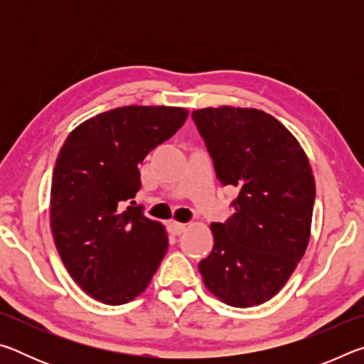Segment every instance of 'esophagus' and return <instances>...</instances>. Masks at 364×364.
Returning <instances> with one entry per match:
<instances>
[{"label": "esophagus", "mask_w": 364, "mask_h": 364, "mask_svg": "<svg viewBox=\"0 0 364 364\" xmlns=\"http://www.w3.org/2000/svg\"><path fill=\"white\" fill-rule=\"evenodd\" d=\"M186 226H188V225H184V223H178V221H171V223L168 225L171 234H175V236H180L181 232L186 231Z\"/></svg>", "instance_id": "esophagus-1"}]
</instances>
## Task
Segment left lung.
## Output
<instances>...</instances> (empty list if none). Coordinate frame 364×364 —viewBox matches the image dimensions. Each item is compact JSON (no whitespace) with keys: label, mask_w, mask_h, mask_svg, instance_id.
Here are the masks:
<instances>
[{"label":"left lung","mask_w":364,"mask_h":364,"mask_svg":"<svg viewBox=\"0 0 364 364\" xmlns=\"http://www.w3.org/2000/svg\"><path fill=\"white\" fill-rule=\"evenodd\" d=\"M193 120L236 213L212 223L213 250L199 263L205 287L223 304L247 308L278 294L310 241L315 178L294 134L263 110L205 107Z\"/></svg>","instance_id":"left-lung-1"}]
</instances>
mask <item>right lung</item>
<instances>
[{
  "mask_svg": "<svg viewBox=\"0 0 364 364\" xmlns=\"http://www.w3.org/2000/svg\"><path fill=\"white\" fill-rule=\"evenodd\" d=\"M188 110L125 106L91 117L67 136L51 184V230L60 260L83 291L107 305L146 291L167 254L164 225L127 205L138 165L173 136Z\"/></svg>",
  "mask_w": 364,
  "mask_h": 364,
  "instance_id": "right-lung-1",
  "label": "right lung"
}]
</instances>
